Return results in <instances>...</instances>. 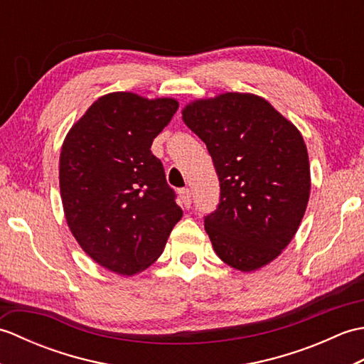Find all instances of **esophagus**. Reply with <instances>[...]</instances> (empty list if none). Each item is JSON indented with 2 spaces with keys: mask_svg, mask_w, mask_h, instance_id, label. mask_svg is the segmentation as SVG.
Returning a JSON list of instances; mask_svg holds the SVG:
<instances>
[{
  "mask_svg": "<svg viewBox=\"0 0 364 364\" xmlns=\"http://www.w3.org/2000/svg\"><path fill=\"white\" fill-rule=\"evenodd\" d=\"M178 197H180V202H181V205L184 208H189L191 206L192 198H191V191L188 188H183V189L178 191Z\"/></svg>",
  "mask_w": 364,
  "mask_h": 364,
  "instance_id": "obj_1",
  "label": "esophagus"
}]
</instances>
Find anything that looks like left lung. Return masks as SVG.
Segmentation results:
<instances>
[{
    "instance_id": "obj_1",
    "label": "left lung",
    "mask_w": 364,
    "mask_h": 364,
    "mask_svg": "<svg viewBox=\"0 0 364 364\" xmlns=\"http://www.w3.org/2000/svg\"><path fill=\"white\" fill-rule=\"evenodd\" d=\"M202 139L220 181V203L205 218L215 255L241 272L267 266L292 241L311 191L304 137L267 100L225 92L181 111Z\"/></svg>"
}]
</instances>
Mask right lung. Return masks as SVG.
<instances>
[{"mask_svg":"<svg viewBox=\"0 0 364 364\" xmlns=\"http://www.w3.org/2000/svg\"><path fill=\"white\" fill-rule=\"evenodd\" d=\"M176 109L175 98L112 92L92 103L64 139L59 188L67 225L111 272L129 277L151 266L183 218L150 150Z\"/></svg>","mask_w":364,"mask_h":364,"instance_id":"1","label":"right lung"}]
</instances>
